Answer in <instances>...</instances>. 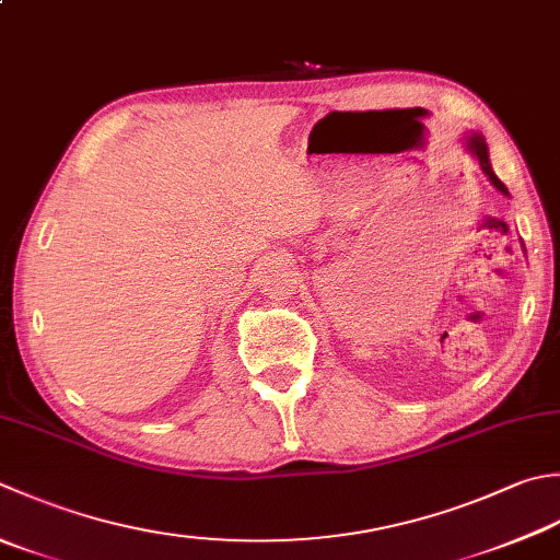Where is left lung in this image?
<instances>
[{"label":"left lung","mask_w":560,"mask_h":560,"mask_svg":"<svg viewBox=\"0 0 560 560\" xmlns=\"http://www.w3.org/2000/svg\"><path fill=\"white\" fill-rule=\"evenodd\" d=\"M462 145H464V150L468 152L470 158L478 160L480 170H483V174H486V177L490 179V184L495 186V189H498L502 196H510L508 186L498 179V174L492 172V167H490V152H488V142H486V138L480 136V133H476V130H470V133H466V136H464V142H462Z\"/></svg>","instance_id":"left-lung-1"}]
</instances>
